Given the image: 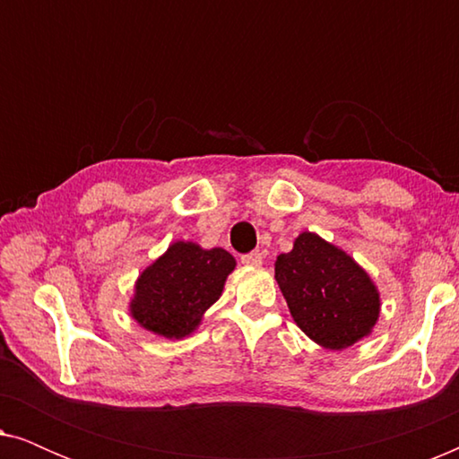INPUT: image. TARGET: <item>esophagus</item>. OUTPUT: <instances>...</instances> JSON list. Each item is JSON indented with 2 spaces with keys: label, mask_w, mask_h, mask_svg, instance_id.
<instances>
[{
  "label": "esophagus",
  "mask_w": 459,
  "mask_h": 459,
  "mask_svg": "<svg viewBox=\"0 0 459 459\" xmlns=\"http://www.w3.org/2000/svg\"><path fill=\"white\" fill-rule=\"evenodd\" d=\"M242 263H244V265L256 267V265H261V263H263V255L259 253V250H253V253L242 255Z\"/></svg>",
  "instance_id": "esophagus-1"
}]
</instances>
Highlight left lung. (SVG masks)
I'll return each instance as SVG.
<instances>
[{
    "instance_id": "left-lung-1",
    "label": "left lung",
    "mask_w": 459,
    "mask_h": 459,
    "mask_svg": "<svg viewBox=\"0 0 459 459\" xmlns=\"http://www.w3.org/2000/svg\"><path fill=\"white\" fill-rule=\"evenodd\" d=\"M275 280L294 322L325 349H347L372 332L380 294L369 275L334 244L303 231L275 261Z\"/></svg>"
}]
</instances>
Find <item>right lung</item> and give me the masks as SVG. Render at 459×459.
Returning <instances> with one entry per match:
<instances>
[{
	"instance_id": "right-lung-1",
	"label": "right lung",
	"mask_w": 459,
	"mask_h": 459,
	"mask_svg": "<svg viewBox=\"0 0 459 459\" xmlns=\"http://www.w3.org/2000/svg\"><path fill=\"white\" fill-rule=\"evenodd\" d=\"M234 267L236 259L228 250L175 242L137 278L131 316L159 336L192 334L204 311L221 297Z\"/></svg>"
}]
</instances>
